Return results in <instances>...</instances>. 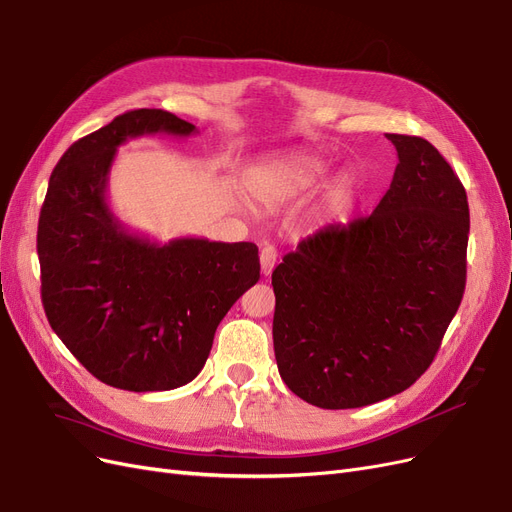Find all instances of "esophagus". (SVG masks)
I'll use <instances>...</instances> for the list:
<instances>
[{"instance_id":"obj_1","label":"esophagus","mask_w":512,"mask_h":512,"mask_svg":"<svg viewBox=\"0 0 512 512\" xmlns=\"http://www.w3.org/2000/svg\"><path fill=\"white\" fill-rule=\"evenodd\" d=\"M275 262H277V250L273 248V245H264V248L260 250L262 275H271L275 269Z\"/></svg>"}]
</instances>
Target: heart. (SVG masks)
<instances>
[{"instance_id": "obj_1", "label": "heart", "mask_w": 512, "mask_h": 512, "mask_svg": "<svg viewBox=\"0 0 512 512\" xmlns=\"http://www.w3.org/2000/svg\"><path fill=\"white\" fill-rule=\"evenodd\" d=\"M324 173L326 165L320 158L309 154H294L254 167L248 175V190L256 203L264 207H275L279 203L301 197L303 192L311 190L324 178ZM351 190H354V182H351L349 175H341L332 184L326 197L328 211H339L349 201Z\"/></svg>"}]
</instances>
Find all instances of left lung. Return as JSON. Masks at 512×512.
<instances>
[{"label": "left lung", "instance_id": "8db88e82", "mask_svg": "<svg viewBox=\"0 0 512 512\" xmlns=\"http://www.w3.org/2000/svg\"><path fill=\"white\" fill-rule=\"evenodd\" d=\"M398 165L368 218L330 224L273 271V347L320 409L400 394L432 364L466 288V190L430 142L385 135Z\"/></svg>", "mask_w": 512, "mask_h": 512}]
</instances>
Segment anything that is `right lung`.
Listing matches in <instances>:
<instances>
[{"instance_id":"obj_1","label":"right lung","mask_w":512,"mask_h":512,"mask_svg":"<svg viewBox=\"0 0 512 512\" xmlns=\"http://www.w3.org/2000/svg\"><path fill=\"white\" fill-rule=\"evenodd\" d=\"M197 127L165 110H131L78 139L50 175L40 211L42 305L57 337L99 381L165 392L195 379L222 317L260 279L258 248L129 233L105 188L118 146Z\"/></svg>"}]
</instances>
